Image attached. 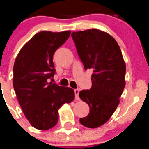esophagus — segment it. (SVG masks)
Returning a JSON list of instances; mask_svg holds the SVG:
<instances>
[{
  "label": "esophagus",
  "instance_id": "esophagus-1",
  "mask_svg": "<svg viewBox=\"0 0 149 149\" xmlns=\"http://www.w3.org/2000/svg\"><path fill=\"white\" fill-rule=\"evenodd\" d=\"M79 89H74V94H75V100H80V97H79Z\"/></svg>",
  "mask_w": 149,
  "mask_h": 149
}]
</instances>
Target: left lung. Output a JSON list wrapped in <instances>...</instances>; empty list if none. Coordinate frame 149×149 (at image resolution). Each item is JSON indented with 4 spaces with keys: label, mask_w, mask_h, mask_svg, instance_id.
<instances>
[{
    "label": "left lung",
    "mask_w": 149,
    "mask_h": 149,
    "mask_svg": "<svg viewBox=\"0 0 149 149\" xmlns=\"http://www.w3.org/2000/svg\"><path fill=\"white\" fill-rule=\"evenodd\" d=\"M72 37L85 70H93L91 88L79 93L90 109L80 122L87 128L100 127L120 103L125 85V61L118 43L106 32L91 29L72 32Z\"/></svg>",
    "instance_id": "8db88e82"
}]
</instances>
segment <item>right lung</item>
Wrapping results in <instances>:
<instances>
[{
	"instance_id": "1",
	"label": "right lung",
	"mask_w": 149,
	"mask_h": 149,
	"mask_svg": "<svg viewBox=\"0 0 149 149\" xmlns=\"http://www.w3.org/2000/svg\"><path fill=\"white\" fill-rule=\"evenodd\" d=\"M70 34V31L38 32L22 47L15 61V91L26 119L39 130L54 127L58 121V109L74 99L72 88L49 82L55 74L54 52Z\"/></svg>"
}]
</instances>
